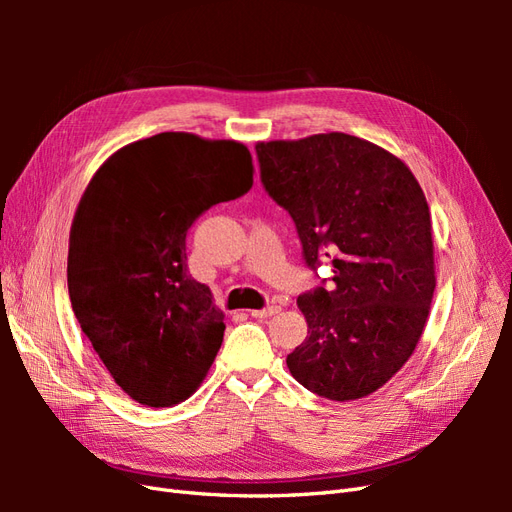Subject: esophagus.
<instances>
[{"label": "esophagus", "instance_id": "obj_1", "mask_svg": "<svg viewBox=\"0 0 512 512\" xmlns=\"http://www.w3.org/2000/svg\"><path fill=\"white\" fill-rule=\"evenodd\" d=\"M250 314H252L254 318H269V316L280 314V307H277V305H269V307H265V309H252Z\"/></svg>", "mask_w": 512, "mask_h": 512}]
</instances>
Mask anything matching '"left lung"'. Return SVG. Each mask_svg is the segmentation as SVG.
<instances>
[{"label": "left lung", "instance_id": "obj_1", "mask_svg": "<svg viewBox=\"0 0 512 512\" xmlns=\"http://www.w3.org/2000/svg\"><path fill=\"white\" fill-rule=\"evenodd\" d=\"M260 179L333 288L297 299L307 337L286 365L333 401L376 393L410 359L436 290L431 213L412 170L344 132L256 145Z\"/></svg>", "mask_w": 512, "mask_h": 512}]
</instances>
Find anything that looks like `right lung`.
Here are the masks:
<instances>
[{
	"mask_svg": "<svg viewBox=\"0 0 512 512\" xmlns=\"http://www.w3.org/2000/svg\"><path fill=\"white\" fill-rule=\"evenodd\" d=\"M254 183L250 149L162 132L115 151L76 207L68 247L74 316L134 401L188 399L218 354L224 314L188 273L185 235L200 213Z\"/></svg>",
	"mask_w": 512,
	"mask_h": 512,
	"instance_id": "1",
	"label": "right lung"
}]
</instances>
